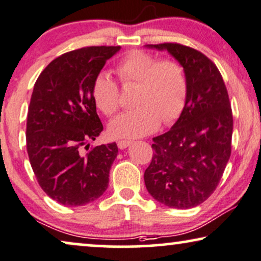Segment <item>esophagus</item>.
<instances>
[{"mask_svg":"<svg viewBox=\"0 0 261 261\" xmlns=\"http://www.w3.org/2000/svg\"><path fill=\"white\" fill-rule=\"evenodd\" d=\"M118 148L119 149H126L127 147H130L131 144H133V141H126V140H121V141H118Z\"/></svg>","mask_w":261,"mask_h":261,"instance_id":"1","label":"esophagus"}]
</instances>
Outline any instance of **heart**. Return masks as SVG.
Wrapping results in <instances>:
<instances>
[{"label": "heart", "mask_w": 261, "mask_h": 261, "mask_svg": "<svg viewBox=\"0 0 261 261\" xmlns=\"http://www.w3.org/2000/svg\"><path fill=\"white\" fill-rule=\"evenodd\" d=\"M117 74L124 85L137 83L135 105L114 118L109 133L117 138H137L158 130L161 121L171 124L185 109L189 82L185 69L172 60L159 61L156 56L142 50L126 54L117 65ZM92 96L98 109L106 116L120 107L117 82L105 71L93 80Z\"/></svg>", "instance_id": "b5f03b06"}]
</instances>
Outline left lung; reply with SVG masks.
Instances as JSON below:
<instances>
[{
    "instance_id": "left-lung-1",
    "label": "left lung",
    "mask_w": 261,
    "mask_h": 261,
    "mask_svg": "<svg viewBox=\"0 0 261 261\" xmlns=\"http://www.w3.org/2000/svg\"><path fill=\"white\" fill-rule=\"evenodd\" d=\"M145 47L168 51L185 69L189 82L179 119L171 130L152 138L145 187L163 205L190 209L214 193L230 158L232 114L228 92L217 67L201 52L176 43Z\"/></svg>"
}]
</instances>
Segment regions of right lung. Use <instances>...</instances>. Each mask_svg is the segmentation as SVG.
Masks as SVG:
<instances>
[{
  "label": "right lung",
  "mask_w": 261,
  "mask_h": 261,
  "mask_svg": "<svg viewBox=\"0 0 261 261\" xmlns=\"http://www.w3.org/2000/svg\"><path fill=\"white\" fill-rule=\"evenodd\" d=\"M120 46L79 48L51 62L34 85L27 114V152L45 193L65 206H82L109 186L117 144L82 151L103 130L92 96L93 80ZM86 148V147H85Z\"/></svg>",
  "instance_id": "1"
}]
</instances>
